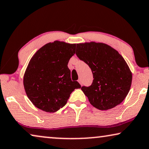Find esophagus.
<instances>
[{
    "label": "esophagus",
    "mask_w": 149,
    "mask_h": 149,
    "mask_svg": "<svg viewBox=\"0 0 149 149\" xmlns=\"http://www.w3.org/2000/svg\"><path fill=\"white\" fill-rule=\"evenodd\" d=\"M78 81H79V83H80V84H81V85H82V84H83V83H82V81H81V79H79V80H78Z\"/></svg>",
    "instance_id": "esophagus-1"
}]
</instances>
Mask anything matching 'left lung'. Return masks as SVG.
<instances>
[{"label":"left lung","mask_w":149,"mask_h":149,"mask_svg":"<svg viewBox=\"0 0 149 149\" xmlns=\"http://www.w3.org/2000/svg\"><path fill=\"white\" fill-rule=\"evenodd\" d=\"M76 55L92 72L91 85L81 87L91 104L108 110L121 104L130 89L132 74L119 52L107 44L91 42L77 44Z\"/></svg>","instance_id":"1"}]
</instances>
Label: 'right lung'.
<instances>
[{"label": "right lung", "mask_w": 149, "mask_h": 149, "mask_svg": "<svg viewBox=\"0 0 149 149\" xmlns=\"http://www.w3.org/2000/svg\"><path fill=\"white\" fill-rule=\"evenodd\" d=\"M75 44L54 41L38 50L24 74V86L28 98L42 111L54 113L64 107L74 89L68 64L75 54Z\"/></svg>", "instance_id": "1"}]
</instances>
